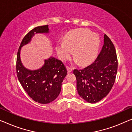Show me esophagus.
<instances>
[{
	"label": "esophagus",
	"mask_w": 132,
	"mask_h": 132,
	"mask_svg": "<svg viewBox=\"0 0 132 132\" xmlns=\"http://www.w3.org/2000/svg\"><path fill=\"white\" fill-rule=\"evenodd\" d=\"M67 70H68V73H70L73 71V68H70V67H67Z\"/></svg>",
	"instance_id": "1"
}]
</instances>
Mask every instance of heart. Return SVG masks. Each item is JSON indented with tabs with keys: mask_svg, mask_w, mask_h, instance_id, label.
<instances>
[{
	"mask_svg": "<svg viewBox=\"0 0 132 132\" xmlns=\"http://www.w3.org/2000/svg\"><path fill=\"white\" fill-rule=\"evenodd\" d=\"M100 39L95 33L86 29H77L66 35L64 41H58L56 50L62 60H65L73 50V57L82 65L92 62L97 57Z\"/></svg>",
	"mask_w": 132,
	"mask_h": 132,
	"instance_id": "b5f03b06",
	"label": "heart"
}]
</instances>
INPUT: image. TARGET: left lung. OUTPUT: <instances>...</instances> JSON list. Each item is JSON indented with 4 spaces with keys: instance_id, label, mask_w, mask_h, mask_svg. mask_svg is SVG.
<instances>
[{
    "instance_id": "obj_1",
    "label": "left lung",
    "mask_w": 132,
    "mask_h": 132,
    "mask_svg": "<svg viewBox=\"0 0 132 132\" xmlns=\"http://www.w3.org/2000/svg\"><path fill=\"white\" fill-rule=\"evenodd\" d=\"M118 62L115 47L107 35L96 60L82 70L75 69L79 95L89 103H95L105 97L114 84Z\"/></svg>"
}]
</instances>
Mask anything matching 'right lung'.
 Segmentation results:
<instances>
[{
    "mask_svg": "<svg viewBox=\"0 0 132 132\" xmlns=\"http://www.w3.org/2000/svg\"><path fill=\"white\" fill-rule=\"evenodd\" d=\"M37 33H49L48 25L35 27L23 37L17 54L16 73L19 82L29 97L38 103L48 104L59 95L67 70L62 61L53 57L45 60L44 65L37 70H29L23 66L20 57L21 47L28 44Z\"/></svg>",
    "mask_w": 132,
    "mask_h": 132,
    "instance_id": "1",
    "label": "right lung"
}]
</instances>
